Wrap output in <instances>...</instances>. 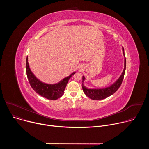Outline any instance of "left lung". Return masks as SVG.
<instances>
[{
  "instance_id": "obj_1",
  "label": "left lung",
  "mask_w": 149,
  "mask_h": 149,
  "mask_svg": "<svg viewBox=\"0 0 149 149\" xmlns=\"http://www.w3.org/2000/svg\"><path fill=\"white\" fill-rule=\"evenodd\" d=\"M122 50L123 55L124 56V70L119 77V78L110 86L102 88H88L84 86V82L86 80V78L84 76H82V88L84 94H86L88 97L93 100H103L105 98H107L108 97L111 96L114 93L117 91V90L120 87L121 84L123 82L124 73L125 71L126 67V59L124 55V48L122 47Z\"/></svg>"
}]
</instances>
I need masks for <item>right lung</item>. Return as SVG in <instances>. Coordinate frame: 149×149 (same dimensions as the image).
<instances>
[{
  "instance_id": "right-lung-1",
  "label": "right lung",
  "mask_w": 149,
  "mask_h": 149,
  "mask_svg": "<svg viewBox=\"0 0 149 149\" xmlns=\"http://www.w3.org/2000/svg\"><path fill=\"white\" fill-rule=\"evenodd\" d=\"M26 69L28 79L33 90L43 97L52 100H57L62 96L69 79L76 73V72H74L69 76L61 79L58 83L51 84L42 82L36 78L30 69L28 56L26 58Z\"/></svg>"
}]
</instances>
